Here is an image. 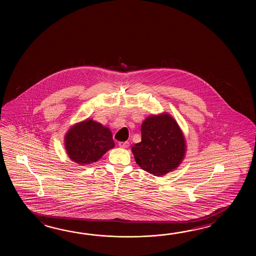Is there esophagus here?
Wrapping results in <instances>:
<instances>
[{
    "label": "esophagus",
    "instance_id": "34e87169",
    "mask_svg": "<svg viewBox=\"0 0 256 256\" xmlns=\"http://www.w3.org/2000/svg\"><path fill=\"white\" fill-rule=\"evenodd\" d=\"M129 146H130L129 142H119V146L122 147V148H128Z\"/></svg>",
    "mask_w": 256,
    "mask_h": 256
}]
</instances>
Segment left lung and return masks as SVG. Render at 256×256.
<instances>
[{
    "label": "left lung",
    "mask_w": 256,
    "mask_h": 256,
    "mask_svg": "<svg viewBox=\"0 0 256 256\" xmlns=\"http://www.w3.org/2000/svg\"><path fill=\"white\" fill-rule=\"evenodd\" d=\"M141 132L142 141L132 146V152L142 169L161 176L178 168L185 158V137L171 115L148 116Z\"/></svg>",
    "instance_id": "left-lung-1"
}]
</instances>
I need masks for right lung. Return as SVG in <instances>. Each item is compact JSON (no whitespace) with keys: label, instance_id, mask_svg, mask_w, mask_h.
Listing matches in <instances>:
<instances>
[{"label":"right lung","instance_id":"1","mask_svg":"<svg viewBox=\"0 0 256 256\" xmlns=\"http://www.w3.org/2000/svg\"><path fill=\"white\" fill-rule=\"evenodd\" d=\"M114 147L109 128L92 119L76 124L66 134V154L70 160L82 166L97 162Z\"/></svg>","mask_w":256,"mask_h":256}]
</instances>
